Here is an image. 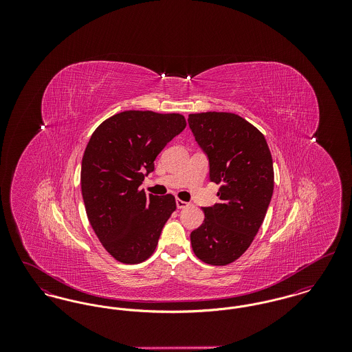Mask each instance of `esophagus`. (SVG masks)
Returning a JSON list of instances; mask_svg holds the SVG:
<instances>
[{
	"label": "esophagus",
	"mask_w": 352,
	"mask_h": 352,
	"mask_svg": "<svg viewBox=\"0 0 352 352\" xmlns=\"http://www.w3.org/2000/svg\"><path fill=\"white\" fill-rule=\"evenodd\" d=\"M190 204L187 203V201H181V199H177V207L181 210V208H186V207H188Z\"/></svg>",
	"instance_id": "obj_1"
}]
</instances>
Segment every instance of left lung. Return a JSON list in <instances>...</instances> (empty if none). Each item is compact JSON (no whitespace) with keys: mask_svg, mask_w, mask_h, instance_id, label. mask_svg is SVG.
Listing matches in <instances>:
<instances>
[{"mask_svg":"<svg viewBox=\"0 0 352 352\" xmlns=\"http://www.w3.org/2000/svg\"><path fill=\"white\" fill-rule=\"evenodd\" d=\"M195 140L210 160V178L220 184V203L206 207L190 239L195 256L210 265L237 260L258 232L274 187L267 140L251 122L228 112L188 115Z\"/></svg>","mask_w":352,"mask_h":352,"instance_id":"1","label":"left lung"}]
</instances>
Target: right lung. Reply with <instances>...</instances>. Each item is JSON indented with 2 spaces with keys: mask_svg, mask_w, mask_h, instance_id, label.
I'll use <instances>...</instances> for the list:
<instances>
[{
  "mask_svg": "<svg viewBox=\"0 0 352 352\" xmlns=\"http://www.w3.org/2000/svg\"><path fill=\"white\" fill-rule=\"evenodd\" d=\"M186 128L179 113L124 111L95 129L84 151L80 184L92 230L115 260L138 264L155 251L175 198L140 190L154 161Z\"/></svg>",
  "mask_w": 352,
  "mask_h": 352,
  "instance_id": "right-lung-1",
  "label": "right lung"
}]
</instances>
